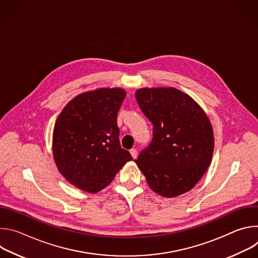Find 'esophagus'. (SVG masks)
<instances>
[{"mask_svg": "<svg viewBox=\"0 0 258 258\" xmlns=\"http://www.w3.org/2000/svg\"><path fill=\"white\" fill-rule=\"evenodd\" d=\"M130 153H131V155H132V157H133L134 159H136V158H137L138 152H137V150H136V149H132V150L130 151Z\"/></svg>", "mask_w": 258, "mask_h": 258, "instance_id": "esophagus-1", "label": "esophagus"}]
</instances>
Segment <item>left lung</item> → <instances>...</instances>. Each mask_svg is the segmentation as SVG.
Listing matches in <instances>:
<instances>
[{
    "instance_id": "left-lung-1",
    "label": "left lung",
    "mask_w": 258,
    "mask_h": 258,
    "mask_svg": "<svg viewBox=\"0 0 258 258\" xmlns=\"http://www.w3.org/2000/svg\"><path fill=\"white\" fill-rule=\"evenodd\" d=\"M137 102L153 124V138L135 162L155 193L171 198L190 191L211 163L214 138L203 109L174 88H143Z\"/></svg>"
}]
</instances>
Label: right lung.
<instances>
[{
    "mask_svg": "<svg viewBox=\"0 0 258 258\" xmlns=\"http://www.w3.org/2000/svg\"><path fill=\"white\" fill-rule=\"evenodd\" d=\"M120 88H102L73 98L53 131V156L60 173L77 188L97 193L133 159L121 148L117 112L125 98Z\"/></svg>",
    "mask_w": 258,
    "mask_h": 258,
    "instance_id": "right-lung-1",
    "label": "right lung"
}]
</instances>
